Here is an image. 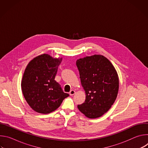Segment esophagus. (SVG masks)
<instances>
[{
    "instance_id": "34e87169",
    "label": "esophagus",
    "mask_w": 148,
    "mask_h": 148,
    "mask_svg": "<svg viewBox=\"0 0 148 148\" xmlns=\"http://www.w3.org/2000/svg\"><path fill=\"white\" fill-rule=\"evenodd\" d=\"M75 91L74 90H71V91H70L69 94H70V95H74V94H75Z\"/></svg>"
}]
</instances>
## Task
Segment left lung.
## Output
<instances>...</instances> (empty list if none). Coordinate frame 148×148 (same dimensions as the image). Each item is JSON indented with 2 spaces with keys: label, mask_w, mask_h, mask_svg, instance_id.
Segmentation results:
<instances>
[{
  "label": "left lung",
  "mask_w": 148,
  "mask_h": 148,
  "mask_svg": "<svg viewBox=\"0 0 148 148\" xmlns=\"http://www.w3.org/2000/svg\"><path fill=\"white\" fill-rule=\"evenodd\" d=\"M76 65L86 94L85 102L77 107L89 118L100 117L111 108L116 98L118 74L111 62L101 55L79 58Z\"/></svg>",
  "instance_id": "obj_1"
}]
</instances>
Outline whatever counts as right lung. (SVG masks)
I'll return each mask as SVG.
<instances>
[{
  "label": "right lung",
  "mask_w": 148,
  "mask_h": 148,
  "mask_svg": "<svg viewBox=\"0 0 148 148\" xmlns=\"http://www.w3.org/2000/svg\"><path fill=\"white\" fill-rule=\"evenodd\" d=\"M61 61V58L43 54L31 60L26 68L22 90L26 101L37 112L46 114L55 111L69 96L54 79Z\"/></svg>",
  "instance_id": "add662e5"
}]
</instances>
